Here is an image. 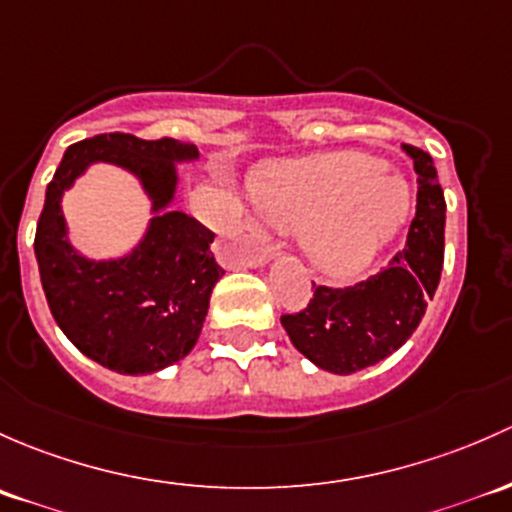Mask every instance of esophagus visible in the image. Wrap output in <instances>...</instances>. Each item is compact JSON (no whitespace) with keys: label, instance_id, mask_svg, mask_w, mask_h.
<instances>
[{"label":"esophagus","instance_id":"esophagus-1","mask_svg":"<svg viewBox=\"0 0 512 512\" xmlns=\"http://www.w3.org/2000/svg\"><path fill=\"white\" fill-rule=\"evenodd\" d=\"M276 251H278V246L273 244V241H268L266 236H258V249H256V254L251 256V258H246V261H249V263H266L268 258L276 254Z\"/></svg>","mask_w":512,"mask_h":512}]
</instances>
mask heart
Listing matches in <instances>:
<instances>
[{
	"mask_svg": "<svg viewBox=\"0 0 512 512\" xmlns=\"http://www.w3.org/2000/svg\"><path fill=\"white\" fill-rule=\"evenodd\" d=\"M251 187L261 217L288 234L300 231L310 266L330 278H355L370 268L412 209L407 179L355 150L276 162Z\"/></svg>",
	"mask_w": 512,
	"mask_h": 512,
	"instance_id": "1",
	"label": "heart"
}]
</instances>
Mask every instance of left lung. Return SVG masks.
I'll use <instances>...</instances> for the list:
<instances>
[{"label": "left lung", "mask_w": 512, "mask_h": 512, "mask_svg": "<svg viewBox=\"0 0 512 512\" xmlns=\"http://www.w3.org/2000/svg\"><path fill=\"white\" fill-rule=\"evenodd\" d=\"M419 175L407 244L355 286H315L303 310L281 315L295 350L320 370L352 374L392 355L419 328L444 268V189L429 152L404 145Z\"/></svg>", "instance_id": "obj_1"}]
</instances>
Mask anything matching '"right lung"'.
<instances>
[{"label": "right lung", "mask_w": 512, "mask_h": 512, "mask_svg": "<svg viewBox=\"0 0 512 512\" xmlns=\"http://www.w3.org/2000/svg\"><path fill=\"white\" fill-rule=\"evenodd\" d=\"M199 150L172 138L140 140L128 133L96 135L63 152L36 224L34 251L41 286L63 335L86 357L120 374H150L189 355L202 333L221 266L214 231L184 212H170L175 162ZM93 161L133 171L153 199L156 217L133 255L91 262L67 241L62 189Z\"/></svg>", "instance_id": "right-lung-1"}]
</instances>
